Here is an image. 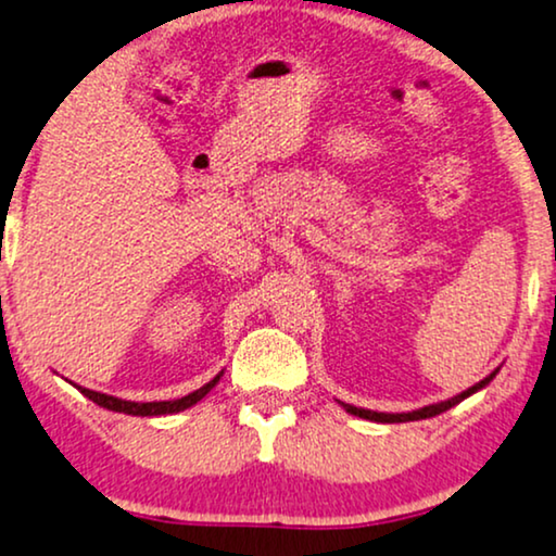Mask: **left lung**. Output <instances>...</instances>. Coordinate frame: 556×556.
<instances>
[{"instance_id":"obj_1","label":"left lung","mask_w":556,"mask_h":556,"mask_svg":"<svg viewBox=\"0 0 556 556\" xmlns=\"http://www.w3.org/2000/svg\"><path fill=\"white\" fill-rule=\"evenodd\" d=\"M497 375V369L493 371V375H488L484 379H480V382L472 384V388L459 392V395L448 397V400H441V403H433V405H426V407H418V410H410V413H377V410H367V407H356V405H349V403H341L343 410L351 413V416H359V418H367V420H375V424H407V420H424V418H433L439 416V413L448 410V407L459 405L462 400L475 395L477 390L488 388L490 382H493V377Z\"/></svg>"}]
</instances>
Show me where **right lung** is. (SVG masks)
Wrapping results in <instances>:
<instances>
[{"label": "right lung", "instance_id": "1", "mask_svg": "<svg viewBox=\"0 0 556 556\" xmlns=\"http://www.w3.org/2000/svg\"><path fill=\"white\" fill-rule=\"evenodd\" d=\"M223 371L220 375H215L210 379L207 384H202L200 390L189 392V395L179 397V400H159V403H132V400H121V397H112V395H104V392H94V390H87V388H76L81 390L84 397H89L91 403H97L100 407H108V410H115V413H128V416H172V413H181L187 410V407H192L200 403L202 397L207 395L210 390L215 388L217 382H220Z\"/></svg>", "mask_w": 556, "mask_h": 556}]
</instances>
